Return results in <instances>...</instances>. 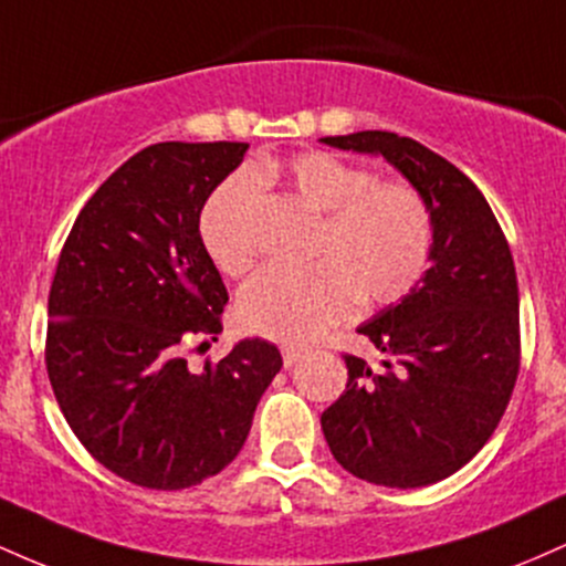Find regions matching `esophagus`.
<instances>
[{"mask_svg": "<svg viewBox=\"0 0 566 566\" xmlns=\"http://www.w3.org/2000/svg\"><path fill=\"white\" fill-rule=\"evenodd\" d=\"M303 359V350L301 348H295V346H282V361H284V367H295L297 361Z\"/></svg>", "mask_w": 566, "mask_h": 566, "instance_id": "obj_1", "label": "esophagus"}]
</instances>
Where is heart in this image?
Returning a JSON list of instances; mask_svg holds the SVG:
<instances>
[{
	"mask_svg": "<svg viewBox=\"0 0 566 566\" xmlns=\"http://www.w3.org/2000/svg\"><path fill=\"white\" fill-rule=\"evenodd\" d=\"M279 186L324 212L314 239L319 261L269 265L239 292V319L279 343H311L350 314V297L391 303L418 282L431 252L433 223L423 197L407 184H375L361 167L327 151L263 159L223 184L201 212V242L223 274H244L255 258V188Z\"/></svg>",
	"mask_w": 566,
	"mask_h": 566,
	"instance_id": "obj_1",
	"label": "heart"
}]
</instances>
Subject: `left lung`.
Here are the masks:
<instances>
[{"instance_id":"8db88e82","label":"left lung","mask_w":566,"mask_h":566,"mask_svg":"<svg viewBox=\"0 0 566 566\" xmlns=\"http://www.w3.org/2000/svg\"><path fill=\"white\" fill-rule=\"evenodd\" d=\"M324 146L382 157L431 212L428 271L399 303L359 324L382 369L346 356V391L324 409L335 460L382 486L452 476L486 444L518 375V284L484 193L423 143L386 129L329 135Z\"/></svg>"}]
</instances>
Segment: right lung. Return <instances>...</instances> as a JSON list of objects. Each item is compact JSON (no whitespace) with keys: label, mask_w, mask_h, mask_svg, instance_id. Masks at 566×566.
I'll use <instances>...</instances> for the list:
<instances>
[{"label":"right lung","mask_w":566,"mask_h":566,"mask_svg":"<svg viewBox=\"0 0 566 566\" xmlns=\"http://www.w3.org/2000/svg\"><path fill=\"white\" fill-rule=\"evenodd\" d=\"M247 143H154L82 207L48 301V375L101 465L148 490H186L237 458L282 354L244 337L193 373L229 303L199 233L207 199Z\"/></svg>","instance_id":"obj_1"}]
</instances>
